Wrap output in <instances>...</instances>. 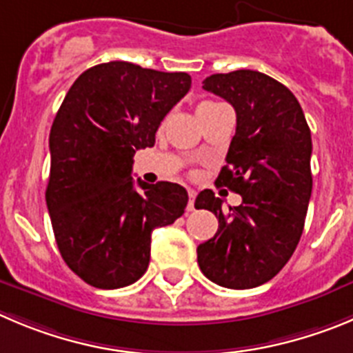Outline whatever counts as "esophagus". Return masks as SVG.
<instances>
[{
    "label": "esophagus",
    "mask_w": 353,
    "mask_h": 353,
    "mask_svg": "<svg viewBox=\"0 0 353 353\" xmlns=\"http://www.w3.org/2000/svg\"><path fill=\"white\" fill-rule=\"evenodd\" d=\"M188 196H190V200H188V210H193L195 209V196H196V192L193 190V188H188Z\"/></svg>",
    "instance_id": "obj_1"
}]
</instances>
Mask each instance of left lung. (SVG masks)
Masks as SVG:
<instances>
[{"label":"left lung","mask_w":353,"mask_h":353,"mask_svg":"<svg viewBox=\"0 0 353 353\" xmlns=\"http://www.w3.org/2000/svg\"><path fill=\"white\" fill-rule=\"evenodd\" d=\"M203 90L228 101L236 130L216 184L242 196L223 209L210 190L196 209L217 217V232L196 247L203 275L228 289L272 281L294 252L312 196V136L298 99L281 81L251 69L212 74Z\"/></svg>","instance_id":"1"}]
</instances>
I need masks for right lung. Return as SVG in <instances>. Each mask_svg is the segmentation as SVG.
<instances>
[{
  "mask_svg": "<svg viewBox=\"0 0 353 353\" xmlns=\"http://www.w3.org/2000/svg\"><path fill=\"white\" fill-rule=\"evenodd\" d=\"M190 87L188 72L106 62L81 72L55 114L45 199L62 259L94 288L139 281L153 230L184 214L183 186L137 179V190L132 163Z\"/></svg>",
  "mask_w": 353,
  "mask_h": 353,
  "instance_id": "add662e5",
  "label": "right lung"
}]
</instances>
